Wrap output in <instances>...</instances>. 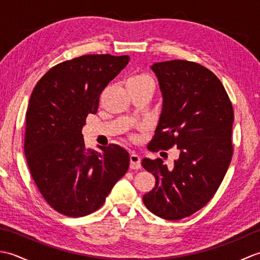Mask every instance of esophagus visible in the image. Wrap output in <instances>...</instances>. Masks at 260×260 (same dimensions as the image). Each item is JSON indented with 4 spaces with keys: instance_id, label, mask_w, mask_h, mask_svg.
Here are the masks:
<instances>
[{
    "instance_id": "esophagus-1",
    "label": "esophagus",
    "mask_w": 260,
    "mask_h": 260,
    "mask_svg": "<svg viewBox=\"0 0 260 260\" xmlns=\"http://www.w3.org/2000/svg\"><path fill=\"white\" fill-rule=\"evenodd\" d=\"M131 163H129V168L133 169V170H137V169H141V157L137 155L136 153H132L131 156Z\"/></svg>"
}]
</instances>
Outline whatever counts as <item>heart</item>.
Wrapping results in <instances>:
<instances>
[{
  "label": "heart",
  "instance_id": "heart-1",
  "mask_svg": "<svg viewBox=\"0 0 260 260\" xmlns=\"http://www.w3.org/2000/svg\"><path fill=\"white\" fill-rule=\"evenodd\" d=\"M128 82H134V84H139V85H147V86H151L153 89H154V86H155V84H154V79L152 78V77L148 75V74H137V75H134L133 77H131V78L128 79Z\"/></svg>",
  "mask_w": 260,
  "mask_h": 260
}]
</instances>
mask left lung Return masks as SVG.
Returning a JSON list of instances; mask_svg holds the SVG:
<instances>
[{
	"label": "left lung",
	"mask_w": 260,
	"mask_h": 260,
	"mask_svg": "<svg viewBox=\"0 0 260 260\" xmlns=\"http://www.w3.org/2000/svg\"><path fill=\"white\" fill-rule=\"evenodd\" d=\"M152 70L163 108L147 148L175 147L179 157L171 168L162 158L143 159L142 167L155 176L143 202L159 218L180 220L206 206L221 184L234 154V108L221 81L201 64L171 60Z\"/></svg>",
	"instance_id": "1"
}]
</instances>
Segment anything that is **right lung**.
<instances>
[{"mask_svg":"<svg viewBox=\"0 0 260 260\" xmlns=\"http://www.w3.org/2000/svg\"><path fill=\"white\" fill-rule=\"evenodd\" d=\"M128 56L86 54L58 63L42 76L26 109L24 154L43 199L57 212L84 217L101 208L129 167L116 144L88 148L81 134L89 114Z\"/></svg>","mask_w":260,"mask_h":260,"instance_id":"obj_1","label":"right lung"}]
</instances>
